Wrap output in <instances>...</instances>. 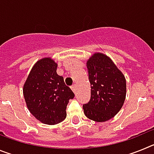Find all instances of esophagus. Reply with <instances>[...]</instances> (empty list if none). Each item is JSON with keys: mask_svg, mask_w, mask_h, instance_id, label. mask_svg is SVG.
<instances>
[{"mask_svg": "<svg viewBox=\"0 0 154 154\" xmlns=\"http://www.w3.org/2000/svg\"><path fill=\"white\" fill-rule=\"evenodd\" d=\"M71 89H72V90L73 92H74L75 93V91H76V85H72V86L71 87Z\"/></svg>", "mask_w": 154, "mask_h": 154, "instance_id": "34e87169", "label": "esophagus"}]
</instances>
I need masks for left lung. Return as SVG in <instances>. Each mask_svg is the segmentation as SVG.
I'll return each instance as SVG.
<instances>
[{"mask_svg":"<svg viewBox=\"0 0 154 154\" xmlns=\"http://www.w3.org/2000/svg\"><path fill=\"white\" fill-rule=\"evenodd\" d=\"M91 84V98L83 105L84 113L99 123L112 119L119 112L126 95V79L112 59L96 52L86 62Z\"/></svg>","mask_w":154,"mask_h":154,"instance_id":"obj_1","label":"left lung"}]
</instances>
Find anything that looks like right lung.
<instances>
[{
  "mask_svg": "<svg viewBox=\"0 0 154 154\" xmlns=\"http://www.w3.org/2000/svg\"><path fill=\"white\" fill-rule=\"evenodd\" d=\"M58 65L52 58H43L31 69L24 84L27 107L42 123L55 125L66 118V107L74 93L56 72Z\"/></svg>",
  "mask_w": 154,
  "mask_h": 154,
  "instance_id": "obj_1",
  "label": "right lung"
}]
</instances>
